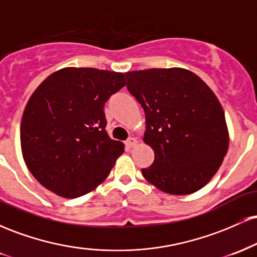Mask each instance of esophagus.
Listing matches in <instances>:
<instances>
[{
	"mask_svg": "<svg viewBox=\"0 0 257 257\" xmlns=\"http://www.w3.org/2000/svg\"><path fill=\"white\" fill-rule=\"evenodd\" d=\"M125 145L129 147V149H132V147H134V146H137L138 145V140L135 138H133V137H131L128 139V140H126V143H125Z\"/></svg>",
	"mask_w": 257,
	"mask_h": 257,
	"instance_id": "1",
	"label": "esophagus"
}]
</instances>
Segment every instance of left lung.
I'll use <instances>...</instances> for the list:
<instances>
[{"mask_svg": "<svg viewBox=\"0 0 257 257\" xmlns=\"http://www.w3.org/2000/svg\"><path fill=\"white\" fill-rule=\"evenodd\" d=\"M126 88L145 111L144 143L155 152L141 170L169 194H191L210 181L228 150L225 112L196 73L181 67L125 73Z\"/></svg>", "mask_w": 257, "mask_h": 257, "instance_id": "1", "label": "left lung"}]
</instances>
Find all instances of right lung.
<instances>
[{
    "instance_id": "right-lung-1",
    "label": "right lung",
    "mask_w": 257,
    "mask_h": 257,
    "mask_svg": "<svg viewBox=\"0 0 257 257\" xmlns=\"http://www.w3.org/2000/svg\"><path fill=\"white\" fill-rule=\"evenodd\" d=\"M125 84L120 72L64 67L38 85L23 113L20 145L43 187L77 198L107 178L124 145L108 137L104 106Z\"/></svg>"
}]
</instances>
